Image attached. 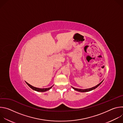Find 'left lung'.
<instances>
[{"instance_id": "left-lung-1", "label": "left lung", "mask_w": 123, "mask_h": 123, "mask_svg": "<svg viewBox=\"0 0 123 123\" xmlns=\"http://www.w3.org/2000/svg\"><path fill=\"white\" fill-rule=\"evenodd\" d=\"M103 80L101 82H100L99 84H98L97 85H96V86H93V87H92V88H90V89H76V88H75V87H73V86H72V88L73 89H74V90H75V91H78V92H90V91H92V90H94V89H95L96 88H97V87L103 82Z\"/></svg>"}]
</instances>
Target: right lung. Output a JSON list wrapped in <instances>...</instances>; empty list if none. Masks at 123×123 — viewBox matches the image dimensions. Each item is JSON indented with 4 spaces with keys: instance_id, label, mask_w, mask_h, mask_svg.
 <instances>
[{
    "instance_id": "add662e5",
    "label": "right lung",
    "mask_w": 123,
    "mask_h": 123,
    "mask_svg": "<svg viewBox=\"0 0 123 123\" xmlns=\"http://www.w3.org/2000/svg\"><path fill=\"white\" fill-rule=\"evenodd\" d=\"M26 84L31 87V89H32L33 90H34V91H37V92H46V91H49V90L51 87L53 86H50V87H48V88H44V89H40V88H37V87H34V86H31V85L30 84H29V83H28L27 82H26Z\"/></svg>"
}]
</instances>
